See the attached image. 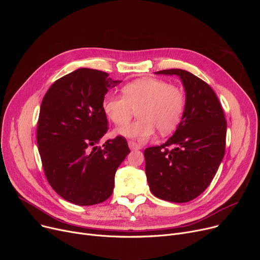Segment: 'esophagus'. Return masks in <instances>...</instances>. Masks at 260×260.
Returning a JSON list of instances; mask_svg holds the SVG:
<instances>
[{
  "label": "esophagus",
  "instance_id": "34e87169",
  "mask_svg": "<svg viewBox=\"0 0 260 260\" xmlns=\"http://www.w3.org/2000/svg\"><path fill=\"white\" fill-rule=\"evenodd\" d=\"M128 146L131 149H140L141 146L134 141H128Z\"/></svg>",
  "mask_w": 260,
  "mask_h": 260
}]
</instances>
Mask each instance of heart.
<instances>
[{
  "label": "heart",
  "mask_w": 260,
  "mask_h": 260,
  "mask_svg": "<svg viewBox=\"0 0 260 260\" xmlns=\"http://www.w3.org/2000/svg\"><path fill=\"white\" fill-rule=\"evenodd\" d=\"M122 94H106L102 109L116 125L125 124L137 109L139 119L117 131L126 138L144 142L155 133V127L161 135H168L179 124L184 112L183 90L165 80H136L122 87Z\"/></svg>",
  "instance_id": "heart-1"
}]
</instances>
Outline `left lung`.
<instances>
[{"instance_id":"obj_1","label":"left lung","mask_w":260,"mask_h":260,"mask_svg":"<svg viewBox=\"0 0 260 260\" xmlns=\"http://www.w3.org/2000/svg\"><path fill=\"white\" fill-rule=\"evenodd\" d=\"M156 74L180 78L185 107L172 137L159 146L145 148L146 178L159 199L187 202L206 190L220 166L226 120L214 90L195 75L178 68Z\"/></svg>"}]
</instances>
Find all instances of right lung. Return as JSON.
Masks as SVG:
<instances>
[{"label": "right lung", "mask_w": 260, "mask_h": 260, "mask_svg": "<svg viewBox=\"0 0 260 260\" xmlns=\"http://www.w3.org/2000/svg\"><path fill=\"white\" fill-rule=\"evenodd\" d=\"M118 83L104 72L79 68L54 82L41 104L37 142L45 176L78 206L111 197L116 171L131 152L122 136L97 146L108 129L102 101Z\"/></svg>", "instance_id": "1"}]
</instances>
